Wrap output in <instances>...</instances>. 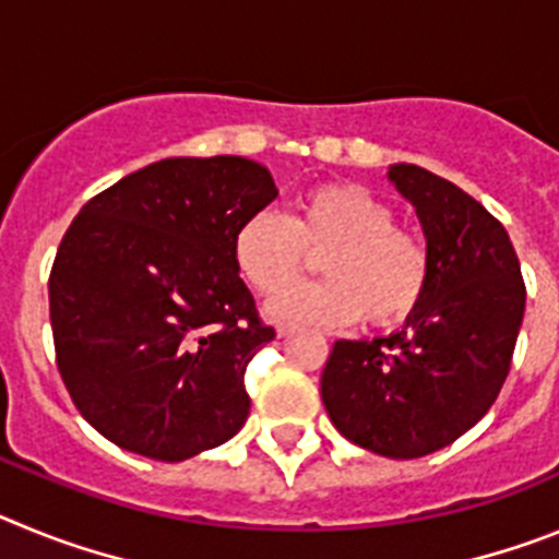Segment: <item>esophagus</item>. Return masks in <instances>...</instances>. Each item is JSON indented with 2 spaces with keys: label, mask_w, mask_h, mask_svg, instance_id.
I'll list each match as a JSON object with an SVG mask.
<instances>
[{
  "label": "esophagus",
  "mask_w": 559,
  "mask_h": 559,
  "mask_svg": "<svg viewBox=\"0 0 559 559\" xmlns=\"http://www.w3.org/2000/svg\"><path fill=\"white\" fill-rule=\"evenodd\" d=\"M296 333V328H290V324H280V328H276V335H280V338H288V335H294Z\"/></svg>",
  "instance_id": "esophagus-1"
}]
</instances>
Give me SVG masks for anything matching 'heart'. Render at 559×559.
Instances as JSON below:
<instances>
[{
    "label": "heart",
    "mask_w": 559,
    "mask_h": 559,
    "mask_svg": "<svg viewBox=\"0 0 559 559\" xmlns=\"http://www.w3.org/2000/svg\"><path fill=\"white\" fill-rule=\"evenodd\" d=\"M323 254L322 284L284 287L308 255ZM237 274L257 294L286 290L269 302L276 322L347 328L364 316L397 328L417 313L431 285V251L372 190L328 181L305 190L288 218L254 212L231 235Z\"/></svg>",
    "instance_id": "1"
}]
</instances>
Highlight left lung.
I'll return each mask as SVG.
<instances>
[{
	"instance_id": "obj_1",
	"label": "left lung",
	"mask_w": 559,
	"mask_h": 559,
	"mask_svg": "<svg viewBox=\"0 0 559 559\" xmlns=\"http://www.w3.org/2000/svg\"><path fill=\"white\" fill-rule=\"evenodd\" d=\"M389 179L417 210L431 285L389 338L335 341L322 400L349 442L417 459L490 412L510 374L526 285L510 235L473 195L417 165H394Z\"/></svg>"
}]
</instances>
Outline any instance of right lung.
I'll return each instance as SVG.
<instances>
[{
    "label": "right lung",
    "instance_id": "right-lung-1",
    "mask_svg": "<svg viewBox=\"0 0 559 559\" xmlns=\"http://www.w3.org/2000/svg\"><path fill=\"white\" fill-rule=\"evenodd\" d=\"M276 199L243 156L162 159L86 201L49 271L56 364L88 426L122 451L185 462L249 417L243 374L274 341L231 235Z\"/></svg>",
    "mask_w": 559,
    "mask_h": 559
}]
</instances>
